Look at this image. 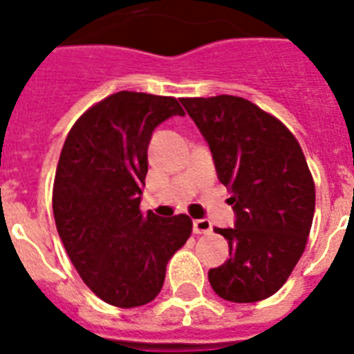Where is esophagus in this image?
Wrapping results in <instances>:
<instances>
[{"label":"esophagus","mask_w":354,"mask_h":354,"mask_svg":"<svg viewBox=\"0 0 354 354\" xmlns=\"http://www.w3.org/2000/svg\"><path fill=\"white\" fill-rule=\"evenodd\" d=\"M192 231H194V234H207V232L212 231V225L209 220H194Z\"/></svg>","instance_id":"1"}]
</instances>
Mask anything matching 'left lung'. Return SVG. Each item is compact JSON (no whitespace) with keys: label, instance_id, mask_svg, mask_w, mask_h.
<instances>
[{"label":"left lung","instance_id":"8db88e82","mask_svg":"<svg viewBox=\"0 0 354 354\" xmlns=\"http://www.w3.org/2000/svg\"><path fill=\"white\" fill-rule=\"evenodd\" d=\"M211 147L220 182L231 191L232 229L214 227L229 260L209 271L218 297L252 304L291 277L315 216V182L300 143L283 123L245 97H183Z\"/></svg>","mask_w":354,"mask_h":354}]
</instances>
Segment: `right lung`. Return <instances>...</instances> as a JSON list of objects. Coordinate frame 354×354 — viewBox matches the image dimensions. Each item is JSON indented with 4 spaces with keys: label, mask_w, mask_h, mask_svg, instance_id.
Returning <instances> with one entry per match:
<instances>
[{
    "label": "right lung",
    "mask_w": 354,
    "mask_h": 354,
    "mask_svg": "<svg viewBox=\"0 0 354 354\" xmlns=\"http://www.w3.org/2000/svg\"><path fill=\"white\" fill-rule=\"evenodd\" d=\"M183 116L172 96L120 91L77 118L63 143L53 187L57 234L87 287L114 307L158 297L165 267L192 232L187 214L140 209L152 131Z\"/></svg>",
    "instance_id": "add662e5"
}]
</instances>
